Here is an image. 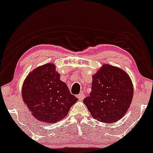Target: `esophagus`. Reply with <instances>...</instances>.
<instances>
[{"mask_svg":"<svg viewBox=\"0 0 153 153\" xmlns=\"http://www.w3.org/2000/svg\"><path fill=\"white\" fill-rule=\"evenodd\" d=\"M77 97H78V98L80 100H82L85 98V94L83 93V92H80V94H78V96Z\"/></svg>","mask_w":153,"mask_h":153,"instance_id":"34e87169","label":"esophagus"}]
</instances>
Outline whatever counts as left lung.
Returning <instances> with one entry per match:
<instances>
[{
	"mask_svg": "<svg viewBox=\"0 0 153 153\" xmlns=\"http://www.w3.org/2000/svg\"><path fill=\"white\" fill-rule=\"evenodd\" d=\"M133 94L128 75L119 68L104 64L92 76V91L83 102L94 119L114 123L126 114Z\"/></svg>",
	"mask_w": 153,
	"mask_h": 153,
	"instance_id": "left-lung-1",
	"label": "left lung"
}]
</instances>
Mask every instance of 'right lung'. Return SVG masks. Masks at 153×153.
<instances>
[{
  "instance_id": "right-lung-1",
  "label": "right lung",
  "mask_w": 153,
  "mask_h": 153,
  "mask_svg": "<svg viewBox=\"0 0 153 153\" xmlns=\"http://www.w3.org/2000/svg\"><path fill=\"white\" fill-rule=\"evenodd\" d=\"M22 96L32 116L49 123L63 119L78 100L60 80L53 63L39 66L27 75L22 85Z\"/></svg>"
}]
</instances>
